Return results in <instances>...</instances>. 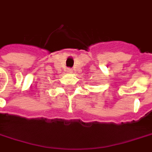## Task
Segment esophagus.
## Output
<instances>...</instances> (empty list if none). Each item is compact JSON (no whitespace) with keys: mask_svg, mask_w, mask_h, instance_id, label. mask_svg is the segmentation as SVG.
<instances>
[{"mask_svg":"<svg viewBox=\"0 0 152 152\" xmlns=\"http://www.w3.org/2000/svg\"><path fill=\"white\" fill-rule=\"evenodd\" d=\"M67 71H68V72H70V71H71V69H69Z\"/></svg>","mask_w":152,"mask_h":152,"instance_id":"obj_1","label":"esophagus"}]
</instances>
